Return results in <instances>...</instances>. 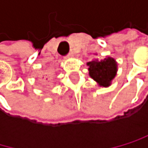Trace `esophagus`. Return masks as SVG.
Masks as SVG:
<instances>
[{
  "instance_id": "34e87169",
  "label": "esophagus",
  "mask_w": 148,
  "mask_h": 148,
  "mask_svg": "<svg viewBox=\"0 0 148 148\" xmlns=\"http://www.w3.org/2000/svg\"><path fill=\"white\" fill-rule=\"evenodd\" d=\"M73 53L71 52V53H69V54H68V55H67V56H66V58H71V57H73Z\"/></svg>"
}]
</instances>
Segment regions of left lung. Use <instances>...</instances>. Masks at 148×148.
I'll use <instances>...</instances> for the list:
<instances>
[{"label":"left lung","instance_id":"left-lung-1","mask_svg":"<svg viewBox=\"0 0 148 148\" xmlns=\"http://www.w3.org/2000/svg\"><path fill=\"white\" fill-rule=\"evenodd\" d=\"M90 76L99 83V86L108 87L117 72V63L113 58L102 60L94 59L87 63Z\"/></svg>","mask_w":148,"mask_h":148}]
</instances>
